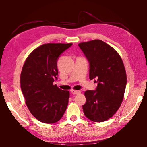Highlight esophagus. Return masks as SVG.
<instances>
[{
  "label": "esophagus",
  "mask_w": 147,
  "mask_h": 147,
  "mask_svg": "<svg viewBox=\"0 0 147 147\" xmlns=\"http://www.w3.org/2000/svg\"><path fill=\"white\" fill-rule=\"evenodd\" d=\"M71 92H72V94H80V93H81V91H80L75 90H71Z\"/></svg>",
  "instance_id": "1"
}]
</instances>
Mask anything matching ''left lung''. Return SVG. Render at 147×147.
Instances as JSON below:
<instances>
[{
	"mask_svg": "<svg viewBox=\"0 0 147 147\" xmlns=\"http://www.w3.org/2000/svg\"><path fill=\"white\" fill-rule=\"evenodd\" d=\"M78 46L90 62V79H95V91L84 92V115L91 121L103 122L116 113L125 92L127 76L121 56L100 40L80 43Z\"/></svg>",
	"mask_w": 147,
	"mask_h": 147,
	"instance_id": "obj_1",
	"label": "left lung"
}]
</instances>
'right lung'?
<instances>
[{
  "instance_id": "1",
  "label": "right lung",
  "mask_w": 147,
  "mask_h": 147,
  "mask_svg": "<svg viewBox=\"0 0 147 147\" xmlns=\"http://www.w3.org/2000/svg\"><path fill=\"white\" fill-rule=\"evenodd\" d=\"M72 45L47 43L37 47L26 58L20 76L26 104L40 122L53 124L61 119L67 107L70 92L53 84L58 70L57 57Z\"/></svg>"
}]
</instances>
